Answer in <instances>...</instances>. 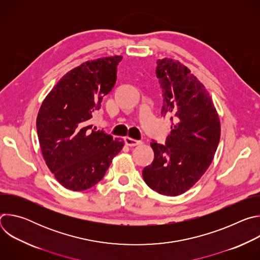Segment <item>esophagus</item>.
Returning <instances> with one entry per match:
<instances>
[{
	"instance_id": "esophagus-1",
	"label": "esophagus",
	"mask_w": 260,
	"mask_h": 260,
	"mask_svg": "<svg viewBox=\"0 0 260 260\" xmlns=\"http://www.w3.org/2000/svg\"><path fill=\"white\" fill-rule=\"evenodd\" d=\"M124 142L127 146H131V147H134V146H138L140 144H142L141 141H138V140H135L133 138H129V137H125L124 138Z\"/></svg>"
}]
</instances>
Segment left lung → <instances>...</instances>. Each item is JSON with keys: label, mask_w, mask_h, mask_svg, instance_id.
<instances>
[{"label": "left lung", "mask_w": 260, "mask_h": 260, "mask_svg": "<svg viewBox=\"0 0 260 260\" xmlns=\"http://www.w3.org/2000/svg\"><path fill=\"white\" fill-rule=\"evenodd\" d=\"M162 89L161 114L173 120L166 145L151 142L154 160L143 170L154 191L176 197L190 189L213 161L220 140V119L204 84L179 60L156 61Z\"/></svg>", "instance_id": "8db88e82"}]
</instances>
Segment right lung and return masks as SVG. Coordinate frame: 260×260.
I'll list each match as a JSON object with an SVG mask.
<instances>
[{
	"instance_id": "add662e5",
	"label": "right lung",
	"mask_w": 260,
	"mask_h": 260,
	"mask_svg": "<svg viewBox=\"0 0 260 260\" xmlns=\"http://www.w3.org/2000/svg\"><path fill=\"white\" fill-rule=\"evenodd\" d=\"M121 55L87 60L63 75L44 99L37 133L42 155L67 189L82 191L99 183L123 140L92 127L91 118L116 81Z\"/></svg>"
}]
</instances>
